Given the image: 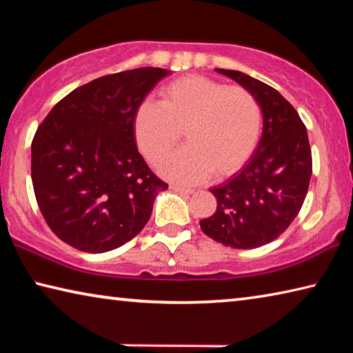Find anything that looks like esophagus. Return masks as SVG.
<instances>
[{"label": "esophagus", "mask_w": 353, "mask_h": 353, "mask_svg": "<svg viewBox=\"0 0 353 353\" xmlns=\"http://www.w3.org/2000/svg\"><path fill=\"white\" fill-rule=\"evenodd\" d=\"M171 190H174L176 193H181V194H193L194 190L191 188H183V187H179V185H172Z\"/></svg>", "instance_id": "1"}]
</instances>
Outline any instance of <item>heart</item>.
<instances>
[{
  "label": "heart",
  "instance_id": "heart-1",
  "mask_svg": "<svg viewBox=\"0 0 353 353\" xmlns=\"http://www.w3.org/2000/svg\"><path fill=\"white\" fill-rule=\"evenodd\" d=\"M159 103L145 101L134 117L135 140L151 165H159L181 140L188 145L162 165L171 181L194 183L241 168L260 141L263 112L248 88L187 74L160 88Z\"/></svg>",
  "mask_w": 353,
  "mask_h": 353
}]
</instances>
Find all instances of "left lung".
<instances>
[{
  "instance_id": "left-lung-1",
  "label": "left lung",
  "mask_w": 353,
  "mask_h": 353,
  "mask_svg": "<svg viewBox=\"0 0 353 353\" xmlns=\"http://www.w3.org/2000/svg\"><path fill=\"white\" fill-rule=\"evenodd\" d=\"M254 94L261 105L263 134L246 166L210 191L213 216L201 221L207 236L224 246L254 249L288 229L305 201L313 160L305 124L276 88L241 71L216 68Z\"/></svg>"
}]
</instances>
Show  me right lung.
Wrapping results in <instances>:
<instances>
[{
	"mask_svg": "<svg viewBox=\"0 0 353 353\" xmlns=\"http://www.w3.org/2000/svg\"><path fill=\"white\" fill-rule=\"evenodd\" d=\"M163 68H135L77 87L52 107L31 145L41 214L57 238L82 252L117 249L151 218L159 179L137 149V107Z\"/></svg>",
	"mask_w": 353,
	"mask_h": 353,
	"instance_id": "right-lung-1",
	"label": "right lung"
}]
</instances>
